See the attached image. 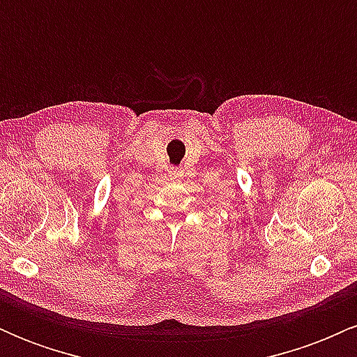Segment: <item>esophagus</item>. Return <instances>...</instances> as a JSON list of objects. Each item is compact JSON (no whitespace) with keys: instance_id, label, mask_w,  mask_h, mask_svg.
<instances>
[{"instance_id":"34e87169","label":"esophagus","mask_w":357,"mask_h":357,"mask_svg":"<svg viewBox=\"0 0 357 357\" xmlns=\"http://www.w3.org/2000/svg\"><path fill=\"white\" fill-rule=\"evenodd\" d=\"M169 176L173 179H178V178H181L183 176V169H179V167H173V169L169 171Z\"/></svg>"}]
</instances>
